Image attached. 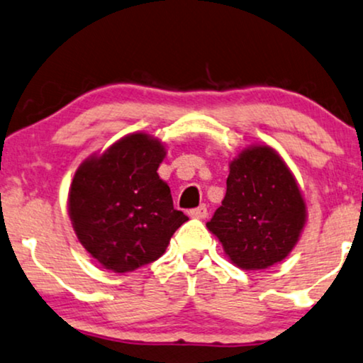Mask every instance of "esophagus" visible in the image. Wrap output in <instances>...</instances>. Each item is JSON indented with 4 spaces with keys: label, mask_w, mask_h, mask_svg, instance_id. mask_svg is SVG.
I'll use <instances>...</instances> for the list:
<instances>
[{
    "label": "esophagus",
    "mask_w": 363,
    "mask_h": 363,
    "mask_svg": "<svg viewBox=\"0 0 363 363\" xmlns=\"http://www.w3.org/2000/svg\"><path fill=\"white\" fill-rule=\"evenodd\" d=\"M189 216L191 217H196V219H206V217H207V207H206V204L196 207V209H191L189 211Z\"/></svg>",
    "instance_id": "esophagus-1"
}]
</instances>
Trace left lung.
Segmentation results:
<instances>
[{"label": "left lung", "mask_w": 363, "mask_h": 363, "mask_svg": "<svg viewBox=\"0 0 363 363\" xmlns=\"http://www.w3.org/2000/svg\"><path fill=\"white\" fill-rule=\"evenodd\" d=\"M306 222V202L286 162L269 146L230 162L222 206L207 222L238 267L265 269L287 257Z\"/></svg>", "instance_id": "8db88e82"}]
</instances>
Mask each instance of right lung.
Segmentation results:
<instances>
[{"instance_id": "obj_1", "label": "right lung", "mask_w": 363, "mask_h": 363, "mask_svg": "<svg viewBox=\"0 0 363 363\" xmlns=\"http://www.w3.org/2000/svg\"><path fill=\"white\" fill-rule=\"evenodd\" d=\"M161 143L144 133L113 144L81 164L69 189V217L83 247L113 272L161 257L187 220L176 211L171 189L159 179Z\"/></svg>"}]
</instances>
